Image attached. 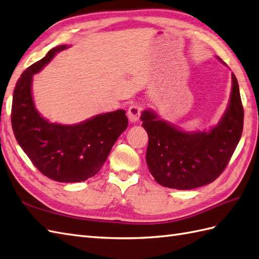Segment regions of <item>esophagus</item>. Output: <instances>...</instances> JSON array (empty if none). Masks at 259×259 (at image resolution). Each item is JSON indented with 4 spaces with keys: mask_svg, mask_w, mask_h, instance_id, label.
<instances>
[{
    "mask_svg": "<svg viewBox=\"0 0 259 259\" xmlns=\"http://www.w3.org/2000/svg\"><path fill=\"white\" fill-rule=\"evenodd\" d=\"M127 115H128V119H129L130 122H132V123L137 122L138 120H139L140 115H141V107L138 105V104L131 105L129 107Z\"/></svg>",
    "mask_w": 259,
    "mask_h": 259,
    "instance_id": "1",
    "label": "esophagus"
}]
</instances>
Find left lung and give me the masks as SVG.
I'll use <instances>...</instances> for the list:
<instances>
[{"instance_id": "left-lung-1", "label": "left lung", "mask_w": 259, "mask_h": 259, "mask_svg": "<svg viewBox=\"0 0 259 259\" xmlns=\"http://www.w3.org/2000/svg\"><path fill=\"white\" fill-rule=\"evenodd\" d=\"M141 120L149 137L147 164L155 181L177 190L212 183L225 170L242 137L244 109L236 77L232 74L227 109L209 131H182L149 109L142 111Z\"/></svg>"}]
</instances>
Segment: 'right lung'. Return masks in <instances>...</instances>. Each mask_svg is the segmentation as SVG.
I'll return each instance as SVG.
<instances>
[{
    "label": "right lung",
    "instance_id": "obj_1",
    "mask_svg": "<svg viewBox=\"0 0 259 259\" xmlns=\"http://www.w3.org/2000/svg\"><path fill=\"white\" fill-rule=\"evenodd\" d=\"M67 47L53 48L23 71L14 89L11 121L16 141L40 173L57 182H81L101 169L112 146L127 129L128 118L120 109L68 125L50 122L40 116L32 96L33 75Z\"/></svg>",
    "mask_w": 259,
    "mask_h": 259
}]
</instances>
